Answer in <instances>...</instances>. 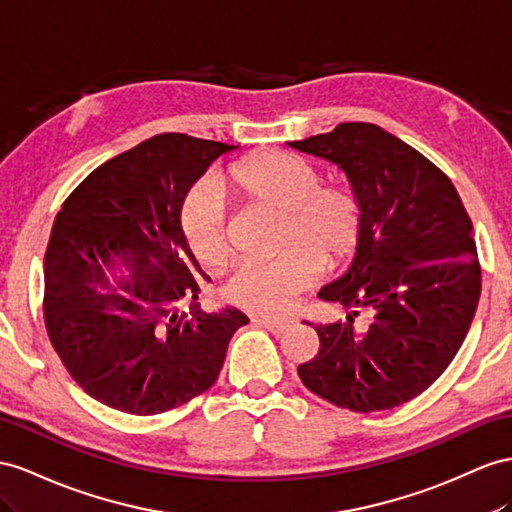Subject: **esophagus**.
<instances>
[{"mask_svg":"<svg viewBox=\"0 0 512 512\" xmlns=\"http://www.w3.org/2000/svg\"><path fill=\"white\" fill-rule=\"evenodd\" d=\"M255 322L259 324V326H264L266 331H270V333H283V331H287L292 326V320L290 318H285V320H274V318H255Z\"/></svg>","mask_w":512,"mask_h":512,"instance_id":"34e87169","label":"esophagus"}]
</instances>
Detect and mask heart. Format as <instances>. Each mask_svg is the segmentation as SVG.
Wrapping results in <instances>:
<instances>
[{
	"mask_svg": "<svg viewBox=\"0 0 512 512\" xmlns=\"http://www.w3.org/2000/svg\"><path fill=\"white\" fill-rule=\"evenodd\" d=\"M218 188L248 207L279 216L277 259L240 264L222 283L231 305L277 316L316 283L326 266H339L357 251L363 209L346 188L322 186L309 162L281 151H261L233 164ZM181 229L201 266L216 268L229 253L225 214L209 183L194 186L181 205Z\"/></svg>",
	"mask_w": 512,
	"mask_h": 512,
	"instance_id": "obj_1",
	"label": "heart"
}]
</instances>
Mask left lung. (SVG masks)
Instances as JSON below:
<instances>
[{"instance_id":"obj_1","label":"left lung","mask_w":512,"mask_h":512,"mask_svg":"<svg viewBox=\"0 0 512 512\" xmlns=\"http://www.w3.org/2000/svg\"><path fill=\"white\" fill-rule=\"evenodd\" d=\"M287 144L342 168L363 209L355 261L320 290L348 316L316 326L320 350L298 376L342 409H393L437 381L474 320V227L448 175L383 127L339 123ZM359 310L368 327L354 322Z\"/></svg>"}]
</instances>
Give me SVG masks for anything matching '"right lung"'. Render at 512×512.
Returning <instances> with one entry per match:
<instances>
[{"mask_svg": "<svg viewBox=\"0 0 512 512\" xmlns=\"http://www.w3.org/2000/svg\"><path fill=\"white\" fill-rule=\"evenodd\" d=\"M235 147L160 134L95 168L62 203L45 253V326L90 398L157 415L207 391L242 311H181L199 298L181 205L216 157ZM122 277L109 285V274ZM207 279V277H205ZM194 307V305H192Z\"/></svg>", "mask_w": 512, "mask_h": 512, "instance_id": "right-lung-1", "label": "right lung"}]
</instances>
